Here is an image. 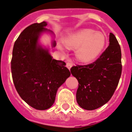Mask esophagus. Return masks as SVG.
Here are the masks:
<instances>
[{
    "label": "esophagus",
    "instance_id": "esophagus-1",
    "mask_svg": "<svg viewBox=\"0 0 132 132\" xmlns=\"http://www.w3.org/2000/svg\"><path fill=\"white\" fill-rule=\"evenodd\" d=\"M72 63H70V62H67V63H66V67H67V68H68L69 70H70V68H71V67H72Z\"/></svg>",
    "mask_w": 132,
    "mask_h": 132
}]
</instances>
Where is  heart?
<instances>
[{
	"mask_svg": "<svg viewBox=\"0 0 132 132\" xmlns=\"http://www.w3.org/2000/svg\"><path fill=\"white\" fill-rule=\"evenodd\" d=\"M64 43L69 48H78L76 52L77 59L81 62L88 63L96 60L102 53L106 46L107 40L101 33L86 29L68 36ZM59 48L62 50L60 45Z\"/></svg>",
	"mask_w": 132,
	"mask_h": 132,
	"instance_id": "heart-1",
	"label": "heart"
}]
</instances>
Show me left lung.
<instances>
[{
  "label": "left lung",
  "mask_w": 132,
  "mask_h": 132,
  "mask_svg": "<svg viewBox=\"0 0 132 132\" xmlns=\"http://www.w3.org/2000/svg\"><path fill=\"white\" fill-rule=\"evenodd\" d=\"M109 42L108 48L95 62L70 69L79 82L77 103L87 110L97 109L108 102L119 84L122 72L121 47L112 33Z\"/></svg>",
  "instance_id": "obj_1"
}]
</instances>
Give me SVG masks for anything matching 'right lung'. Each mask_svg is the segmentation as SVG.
I'll return each instance as SVG.
<instances>
[{
    "label": "right lung",
    "mask_w": 132,
    "mask_h": 132,
    "mask_svg": "<svg viewBox=\"0 0 132 132\" xmlns=\"http://www.w3.org/2000/svg\"><path fill=\"white\" fill-rule=\"evenodd\" d=\"M46 22L34 23L27 27L13 45L11 69L13 81L20 96L32 108L44 110L55 100L58 88L70 75L63 61L53 59L48 49L39 44ZM56 46L55 40L52 47Z\"/></svg>",
    "instance_id": "obj_1"
}]
</instances>
